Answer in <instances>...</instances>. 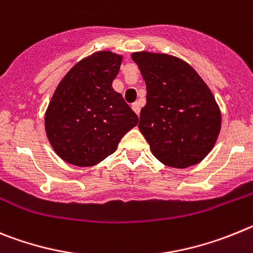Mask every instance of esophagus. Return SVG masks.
Masks as SVG:
<instances>
[{"mask_svg":"<svg viewBox=\"0 0 253 253\" xmlns=\"http://www.w3.org/2000/svg\"><path fill=\"white\" fill-rule=\"evenodd\" d=\"M132 110H133V112H135L137 116L140 115V111H141L140 103H138V102H135V103L132 104Z\"/></svg>","mask_w":253,"mask_h":253,"instance_id":"34e87169","label":"esophagus"}]
</instances>
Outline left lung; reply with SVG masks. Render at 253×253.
I'll list each match as a JSON object with an SVG mask.
<instances>
[{
    "instance_id": "obj_1",
    "label": "left lung",
    "mask_w": 253,
    "mask_h": 253,
    "mask_svg": "<svg viewBox=\"0 0 253 253\" xmlns=\"http://www.w3.org/2000/svg\"><path fill=\"white\" fill-rule=\"evenodd\" d=\"M131 58L146 83L138 128L152 155L176 169L199 164L214 147L222 126L211 90L183 59L149 51Z\"/></svg>"
}]
</instances>
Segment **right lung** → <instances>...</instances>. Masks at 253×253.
Segmentation results:
<instances>
[{
  "instance_id": "right-lung-1",
  "label": "right lung",
  "mask_w": 253,
  "mask_h": 253,
  "mask_svg": "<svg viewBox=\"0 0 253 253\" xmlns=\"http://www.w3.org/2000/svg\"><path fill=\"white\" fill-rule=\"evenodd\" d=\"M122 55L95 51L61 79L45 112V132L59 158L76 166H93L116 151L138 124L112 82Z\"/></svg>"
}]
</instances>
